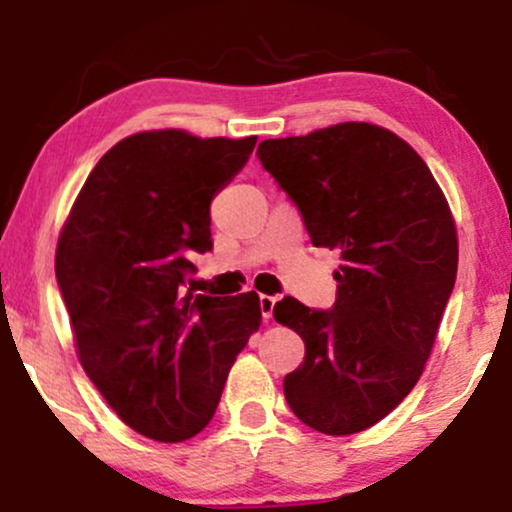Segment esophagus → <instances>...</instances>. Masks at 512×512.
Instances as JSON below:
<instances>
[{
    "label": "esophagus",
    "instance_id": "1",
    "mask_svg": "<svg viewBox=\"0 0 512 512\" xmlns=\"http://www.w3.org/2000/svg\"><path fill=\"white\" fill-rule=\"evenodd\" d=\"M274 303H276L274 296H264V293H262V296H260V310H262L264 320H269V317H272Z\"/></svg>",
    "mask_w": 512,
    "mask_h": 512
}]
</instances>
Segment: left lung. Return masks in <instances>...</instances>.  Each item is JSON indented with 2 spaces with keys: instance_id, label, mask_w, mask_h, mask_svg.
I'll use <instances>...</instances> for the list:
<instances>
[{
  "instance_id": "left-lung-1",
  "label": "left lung",
  "mask_w": 512,
  "mask_h": 512,
  "mask_svg": "<svg viewBox=\"0 0 512 512\" xmlns=\"http://www.w3.org/2000/svg\"><path fill=\"white\" fill-rule=\"evenodd\" d=\"M257 158L315 248L342 252L330 310L291 296L274 305V320L305 342L286 402L327 436L366 431L414 390L455 289L448 202L421 156L368 122L267 139Z\"/></svg>"
}]
</instances>
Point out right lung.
I'll return each mask as SVG.
<instances>
[{
  "instance_id": "obj_1",
  "label": "right lung",
  "mask_w": 512,
  "mask_h": 512,
  "mask_svg": "<svg viewBox=\"0 0 512 512\" xmlns=\"http://www.w3.org/2000/svg\"><path fill=\"white\" fill-rule=\"evenodd\" d=\"M257 139L142 132L105 154L57 243L55 274L91 383L129 428L161 443L197 436L228 370L260 327L255 291L192 289L214 248L209 207Z\"/></svg>"
}]
</instances>
